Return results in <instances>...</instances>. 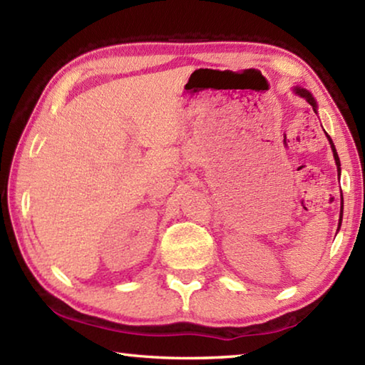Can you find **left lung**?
I'll list each match as a JSON object with an SVG mask.
<instances>
[{
  "mask_svg": "<svg viewBox=\"0 0 365 365\" xmlns=\"http://www.w3.org/2000/svg\"><path fill=\"white\" fill-rule=\"evenodd\" d=\"M294 91L296 93H298L299 96H302L304 98V100L311 104L312 106V109H314V113H317V104H316V101H314V98H312V95L309 93L307 90H304V88H298V86H296L294 88ZM327 135V133H325ZM327 138H329V141H330V146H331V151H333V158H335V163H336V169H338V175H339V158H338V153H336V150H335V145H333V141H331V138L329 137V135H327ZM341 220H343V195H341V211H339V222H338V230H339V227H341Z\"/></svg>",
  "mask_w": 365,
  "mask_h": 365,
  "instance_id": "left-lung-1",
  "label": "left lung"
}]
</instances>
